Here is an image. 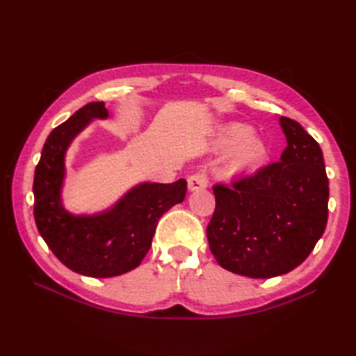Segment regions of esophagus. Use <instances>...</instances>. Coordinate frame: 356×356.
<instances>
[{"label":"esophagus","mask_w":356,"mask_h":356,"mask_svg":"<svg viewBox=\"0 0 356 356\" xmlns=\"http://www.w3.org/2000/svg\"><path fill=\"white\" fill-rule=\"evenodd\" d=\"M187 184H188V190L190 191H197V190L207 188L208 187L207 174H204L203 170H197L196 174H193V175L188 177Z\"/></svg>","instance_id":"esophagus-1"}]
</instances>
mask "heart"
<instances>
[{"label":"heart","instance_id":"b5f03b06","mask_svg":"<svg viewBox=\"0 0 356 356\" xmlns=\"http://www.w3.org/2000/svg\"><path fill=\"white\" fill-rule=\"evenodd\" d=\"M251 129L245 124H230L218 136L217 147L221 152L236 148L225 163V174L230 177L248 174L266 157V145L257 138H250Z\"/></svg>","mask_w":356,"mask_h":356}]
</instances>
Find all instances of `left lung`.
I'll use <instances>...</instances> for the list:
<instances>
[{
    "label": "left lung",
    "instance_id": "left-lung-1",
    "mask_svg": "<svg viewBox=\"0 0 356 356\" xmlns=\"http://www.w3.org/2000/svg\"><path fill=\"white\" fill-rule=\"evenodd\" d=\"M286 147L279 161L254 175L215 184L207 236L225 270L254 279L284 275L303 263L324 234L328 178L319 144L281 117Z\"/></svg>",
    "mask_w": 356,
    "mask_h": 356
}]
</instances>
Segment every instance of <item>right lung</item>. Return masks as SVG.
Masks as SVG:
<instances>
[{
	"label": "right lung",
	"mask_w": 356,
	"mask_h": 356,
	"mask_svg": "<svg viewBox=\"0 0 356 356\" xmlns=\"http://www.w3.org/2000/svg\"><path fill=\"white\" fill-rule=\"evenodd\" d=\"M106 117L104 102H89L53 129L42 147L32 187L41 238L62 264L90 277L118 276L141 264L159 218L184 200L187 191L186 179L172 184L145 182L129 191L108 212L75 217L63 209L60 187L67 148L89 120Z\"/></svg>",
	"instance_id": "1"
}]
</instances>
